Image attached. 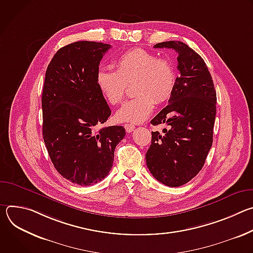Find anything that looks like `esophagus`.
<instances>
[{"mask_svg": "<svg viewBox=\"0 0 253 253\" xmlns=\"http://www.w3.org/2000/svg\"><path fill=\"white\" fill-rule=\"evenodd\" d=\"M124 128H125L126 132H128V133H131V132H133V131H134V129H135V126H134L133 124H125V125H124Z\"/></svg>", "mask_w": 253, "mask_h": 253, "instance_id": "obj_1", "label": "esophagus"}]
</instances>
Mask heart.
Listing matches in <instances>:
<instances>
[{
  "label": "heart",
  "mask_w": 253,
  "mask_h": 253,
  "mask_svg": "<svg viewBox=\"0 0 253 253\" xmlns=\"http://www.w3.org/2000/svg\"><path fill=\"white\" fill-rule=\"evenodd\" d=\"M115 65L116 71L101 68L96 74L97 86L105 100L111 105L121 103L127 85L133 82V93L137 96L117 111V121H145L151 115L155 103H162L171 96L176 76L170 61L158 58L145 49L134 48L124 52Z\"/></svg>",
  "instance_id": "heart-1"
}]
</instances>
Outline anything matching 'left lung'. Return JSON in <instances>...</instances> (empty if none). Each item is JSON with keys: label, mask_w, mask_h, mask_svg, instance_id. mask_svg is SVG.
I'll return each instance as SVG.
<instances>
[{"label": "left lung", "mask_w": 253, "mask_h": 253, "mask_svg": "<svg viewBox=\"0 0 253 253\" xmlns=\"http://www.w3.org/2000/svg\"><path fill=\"white\" fill-rule=\"evenodd\" d=\"M154 48L178 53L179 76L168 105L151 120L168 129L152 132L146 164L159 182L178 187L199 173L212 146L216 92L204 60L186 44L168 41Z\"/></svg>", "instance_id": "obj_1"}]
</instances>
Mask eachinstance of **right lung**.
Wrapping results in <instances>:
<instances>
[{"instance_id":"add662e5","label":"right lung","mask_w":253,"mask_h":253,"mask_svg":"<svg viewBox=\"0 0 253 253\" xmlns=\"http://www.w3.org/2000/svg\"><path fill=\"white\" fill-rule=\"evenodd\" d=\"M111 45L79 41L54 55L42 94L43 138L56 170L69 181L90 186L109 174L114 150L125 136L122 126L104 124L111 110L96 74Z\"/></svg>"}]
</instances>
